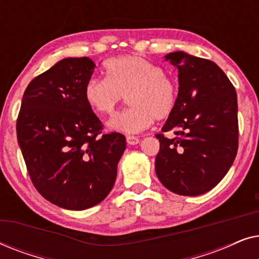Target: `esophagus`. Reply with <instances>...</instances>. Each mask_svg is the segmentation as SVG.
<instances>
[{
  "label": "esophagus",
  "instance_id": "1",
  "mask_svg": "<svg viewBox=\"0 0 259 259\" xmlns=\"http://www.w3.org/2000/svg\"><path fill=\"white\" fill-rule=\"evenodd\" d=\"M126 141L128 145H137L140 143V139L138 137H134V136H127Z\"/></svg>",
  "mask_w": 259,
  "mask_h": 259
}]
</instances>
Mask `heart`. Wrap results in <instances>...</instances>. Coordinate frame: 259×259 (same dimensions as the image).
Masks as SVG:
<instances>
[{"mask_svg": "<svg viewBox=\"0 0 259 259\" xmlns=\"http://www.w3.org/2000/svg\"><path fill=\"white\" fill-rule=\"evenodd\" d=\"M106 77H92L84 87L88 105L101 115H113L127 95L131 107L109 120L108 127L134 134L146 130L154 119L168 118L175 111L178 87L160 66L137 55L108 60Z\"/></svg>", "mask_w": 259, "mask_h": 259, "instance_id": "1", "label": "heart"}]
</instances>
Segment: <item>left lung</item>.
I'll use <instances>...</instances> for the list:
<instances>
[{
  "label": "left lung",
  "instance_id": "1",
  "mask_svg": "<svg viewBox=\"0 0 259 259\" xmlns=\"http://www.w3.org/2000/svg\"><path fill=\"white\" fill-rule=\"evenodd\" d=\"M166 60L178 69L175 111L162 127L175 138L157 134L160 150L155 173L166 189L180 196H199L224 178L238 150V106L235 87L210 60L184 52Z\"/></svg>",
  "mask_w": 259,
  "mask_h": 259
}]
</instances>
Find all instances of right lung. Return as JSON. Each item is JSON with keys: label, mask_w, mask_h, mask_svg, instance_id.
Returning <instances> with one entry per match:
<instances>
[{"label": "right lung", "mask_w": 259, "mask_h": 259, "mask_svg": "<svg viewBox=\"0 0 259 259\" xmlns=\"http://www.w3.org/2000/svg\"><path fill=\"white\" fill-rule=\"evenodd\" d=\"M90 58H67L24 91L17 141L31 183L45 199L67 210L101 203L116 179L126 138L102 133L84 97L94 72Z\"/></svg>", "instance_id": "right-lung-1"}]
</instances>
